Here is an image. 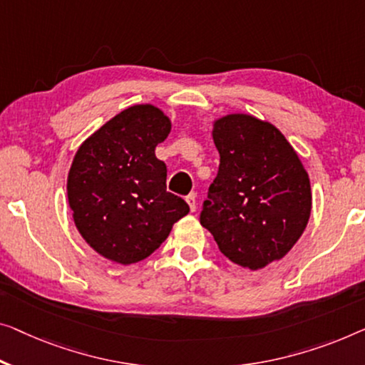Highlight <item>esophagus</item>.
I'll list each match as a JSON object with an SVG mask.
<instances>
[{"label":"esophagus","mask_w":365,"mask_h":365,"mask_svg":"<svg viewBox=\"0 0 365 365\" xmlns=\"http://www.w3.org/2000/svg\"><path fill=\"white\" fill-rule=\"evenodd\" d=\"M187 203H188V206H190V211H197V195L195 193H192V195H188L187 197Z\"/></svg>","instance_id":"esophagus-1"}]
</instances>
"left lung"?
<instances>
[{"mask_svg":"<svg viewBox=\"0 0 365 365\" xmlns=\"http://www.w3.org/2000/svg\"><path fill=\"white\" fill-rule=\"evenodd\" d=\"M211 135L220 170L200 221L231 262L264 269L285 257L308 225V172L285 135L252 114L215 119Z\"/></svg>","mask_w":365,"mask_h":365,"instance_id":"1","label":"left lung"}]
</instances>
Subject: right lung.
<instances>
[{"instance_id":"right-lung-1","label":"right lung","mask_w":365,"mask_h":365,"mask_svg":"<svg viewBox=\"0 0 365 365\" xmlns=\"http://www.w3.org/2000/svg\"><path fill=\"white\" fill-rule=\"evenodd\" d=\"M172 121L154 105H134L96 129L75 154L68 206L81 237L101 257L130 265L160 247L188 205L167 192L155 157Z\"/></svg>"}]
</instances>
